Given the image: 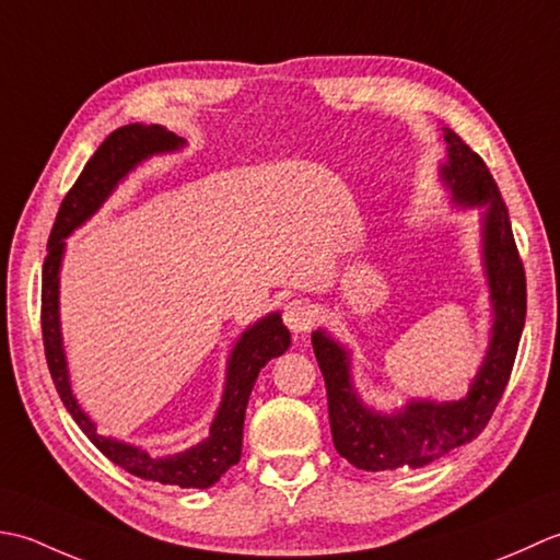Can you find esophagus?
<instances>
[{
  "mask_svg": "<svg viewBox=\"0 0 560 560\" xmlns=\"http://www.w3.org/2000/svg\"><path fill=\"white\" fill-rule=\"evenodd\" d=\"M282 318L294 336H302L314 324V306L306 300H290L284 304Z\"/></svg>",
  "mask_w": 560,
  "mask_h": 560,
  "instance_id": "esophagus-1",
  "label": "esophagus"
}]
</instances>
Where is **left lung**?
<instances>
[{
    "mask_svg": "<svg viewBox=\"0 0 560 560\" xmlns=\"http://www.w3.org/2000/svg\"><path fill=\"white\" fill-rule=\"evenodd\" d=\"M442 130L447 154L438 164L440 186L452 208L481 210L478 256L490 302L488 346L462 398L438 401L410 396L404 406L382 410L358 392L352 350L326 328L312 330L314 355L328 394L330 435L338 454L364 471L398 466L420 469L478 438L505 392L527 316V282L498 184L481 156L450 128Z\"/></svg>",
    "mask_w": 560,
    "mask_h": 560,
    "instance_id": "left-lung-1",
    "label": "left lung"
}]
</instances>
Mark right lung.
Segmentation results:
<instances>
[{
  "label": "right lung",
  "instance_id": "add662e5",
  "mask_svg": "<svg viewBox=\"0 0 560 560\" xmlns=\"http://www.w3.org/2000/svg\"><path fill=\"white\" fill-rule=\"evenodd\" d=\"M186 144L184 137L168 132L164 125L130 122L110 132L96 154L89 159L82 176L77 178L74 188L67 192L60 205L48 242V258L43 264V343L57 394H60L65 408L70 410L74 423L96 444L101 454L147 481L178 488H210L220 481L230 466L242 459L246 406L260 370L272 358H280L292 343L290 330L282 324V314L268 312L236 336L230 355H226L222 398L208 435L186 450L156 454L130 442L98 435L96 423L74 396L60 322V272L67 238L104 208L106 200L132 171L154 156L186 150Z\"/></svg>",
  "mask_w": 560,
  "mask_h": 560
}]
</instances>
